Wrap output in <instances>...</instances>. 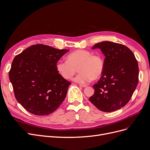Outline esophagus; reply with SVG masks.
I'll use <instances>...</instances> for the list:
<instances>
[{"instance_id": "1", "label": "esophagus", "mask_w": 150, "mask_h": 150, "mask_svg": "<svg viewBox=\"0 0 150 150\" xmlns=\"http://www.w3.org/2000/svg\"><path fill=\"white\" fill-rule=\"evenodd\" d=\"M79 85H80V87H83V88H85V87H87V85H85V84H80Z\"/></svg>"}]
</instances>
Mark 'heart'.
I'll list each match as a JSON object with an SVG mask.
<instances>
[{
    "instance_id": "1",
    "label": "heart",
    "mask_w": 150,
    "mask_h": 150,
    "mask_svg": "<svg viewBox=\"0 0 150 150\" xmlns=\"http://www.w3.org/2000/svg\"><path fill=\"white\" fill-rule=\"evenodd\" d=\"M67 60H59L56 63V70L65 79H71L77 68L80 72L73 79L79 83H86L96 80L102 75L104 63L101 56L93 55L87 50L78 49L68 54Z\"/></svg>"
}]
</instances>
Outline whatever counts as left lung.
<instances>
[{
	"mask_svg": "<svg viewBox=\"0 0 150 150\" xmlns=\"http://www.w3.org/2000/svg\"><path fill=\"white\" fill-rule=\"evenodd\" d=\"M95 49H100L105 58L102 76L93 85L95 93L89 100L101 111H115L129 102L137 86L138 63L123 45L105 41L96 44Z\"/></svg>",
	"mask_w": 150,
	"mask_h": 150,
	"instance_id": "1",
	"label": "left lung"
}]
</instances>
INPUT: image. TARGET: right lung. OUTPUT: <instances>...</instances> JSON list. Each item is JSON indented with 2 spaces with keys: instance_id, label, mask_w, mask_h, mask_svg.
<instances>
[{
  "instance_id": "1",
  "label": "right lung",
  "mask_w": 150,
  "mask_h": 150,
  "mask_svg": "<svg viewBox=\"0 0 150 150\" xmlns=\"http://www.w3.org/2000/svg\"><path fill=\"white\" fill-rule=\"evenodd\" d=\"M68 51L35 45L13 59L10 81L16 100L28 112L36 115H47L65 99L71 83L59 75L55 66Z\"/></svg>"
}]
</instances>
